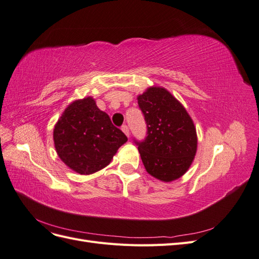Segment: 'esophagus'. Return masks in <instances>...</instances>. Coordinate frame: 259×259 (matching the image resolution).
Instances as JSON below:
<instances>
[{
	"mask_svg": "<svg viewBox=\"0 0 259 259\" xmlns=\"http://www.w3.org/2000/svg\"><path fill=\"white\" fill-rule=\"evenodd\" d=\"M122 131L125 135H126L127 137H130V130H128V126L127 125H123L122 126Z\"/></svg>",
	"mask_w": 259,
	"mask_h": 259,
	"instance_id": "1",
	"label": "esophagus"
}]
</instances>
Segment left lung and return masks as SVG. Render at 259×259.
I'll return each mask as SVG.
<instances>
[{
	"instance_id": "8db88e82",
	"label": "left lung",
	"mask_w": 259,
	"mask_h": 259,
	"mask_svg": "<svg viewBox=\"0 0 259 259\" xmlns=\"http://www.w3.org/2000/svg\"><path fill=\"white\" fill-rule=\"evenodd\" d=\"M147 136L137 142L146 170L162 182L182 177L197 153L198 137L185 107L163 88L152 86L137 97Z\"/></svg>"
}]
</instances>
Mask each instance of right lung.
I'll list each match as a JSON object with an SVG mask.
<instances>
[{
    "label": "right lung",
    "mask_w": 259,
    "mask_h": 259,
    "mask_svg": "<svg viewBox=\"0 0 259 259\" xmlns=\"http://www.w3.org/2000/svg\"><path fill=\"white\" fill-rule=\"evenodd\" d=\"M126 142L127 137L93 97L70 104L54 128V144L60 160L81 175L106 167Z\"/></svg>",
    "instance_id": "add662e5"
}]
</instances>
